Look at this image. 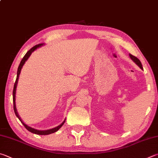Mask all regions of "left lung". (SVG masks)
Listing matches in <instances>:
<instances>
[{
	"mask_svg": "<svg viewBox=\"0 0 158 158\" xmlns=\"http://www.w3.org/2000/svg\"><path fill=\"white\" fill-rule=\"evenodd\" d=\"M129 56L131 57V59L133 60V61L135 63V64L138 65V66L141 68V69H142V64H141V62H140V61L137 58L136 56H133V55H132V54H129Z\"/></svg>",
	"mask_w": 158,
	"mask_h": 158,
	"instance_id": "8db88e82",
	"label": "left lung"
}]
</instances>
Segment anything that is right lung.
I'll use <instances>...</instances> for the list:
<instances>
[{
  "label": "right lung",
  "instance_id": "right-lung-1",
  "mask_svg": "<svg viewBox=\"0 0 158 158\" xmlns=\"http://www.w3.org/2000/svg\"><path fill=\"white\" fill-rule=\"evenodd\" d=\"M44 45V44H40L35 45V46H34L33 48H31V49L27 52L25 54V55L23 56V58L22 59L21 63H20L19 64V66L18 68V70H17V77H16V81H15V84H14V90H13V103H14V113H15V114L16 115V117H18L20 121L21 122V123L23 124L24 127L26 128L27 130L29 131L30 132L34 134H36V135H49V134H52V133H54L56 132L57 131L59 130V129L61 128L63 125L64 124V123L65 122V119H64V121L61 124L59 125L58 127H56L55 128H51V129H48V130H44V131H42V130H37V129H35L34 128H31L29 126H27L26 124H25V123L23 122V120L21 119V117H20L19 114L18 113V112H17L16 110V86H17V84H18V80H19V74L21 73V70L22 69L23 66V65L25 64V61H27L28 59V58L30 56V55L31 54V53L33 52L34 50H36L37 48H40L43 46V45Z\"/></svg>",
  "mask_w": 158,
  "mask_h": 158
}]
</instances>
